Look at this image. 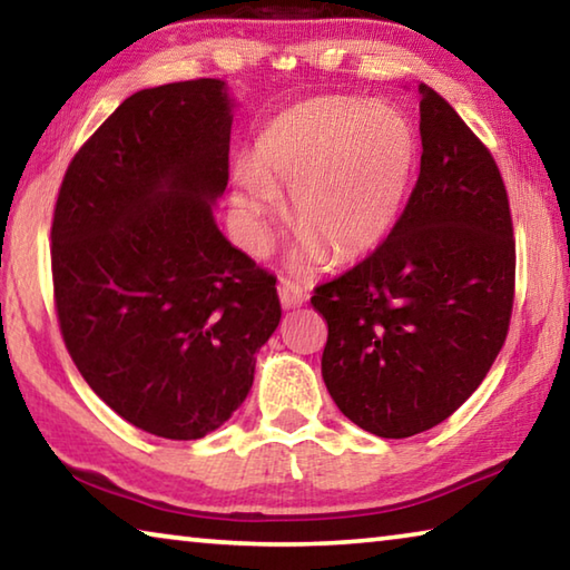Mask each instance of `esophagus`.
<instances>
[{
	"mask_svg": "<svg viewBox=\"0 0 570 570\" xmlns=\"http://www.w3.org/2000/svg\"><path fill=\"white\" fill-rule=\"evenodd\" d=\"M278 298H282V304L286 308L302 306L306 302V288L302 284L292 282V278H284V282L278 284Z\"/></svg>",
	"mask_w": 570,
	"mask_h": 570,
	"instance_id": "34e87169",
	"label": "esophagus"
}]
</instances>
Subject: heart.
Segmentation results:
<instances>
[{
  "label": "heart",
  "mask_w": 570,
  "mask_h": 570,
  "mask_svg": "<svg viewBox=\"0 0 570 570\" xmlns=\"http://www.w3.org/2000/svg\"><path fill=\"white\" fill-rule=\"evenodd\" d=\"M414 135L397 110L330 100L284 112L256 142L250 173L236 178V206L258 226L292 196L304 254L350 258L377 244L397 214Z\"/></svg>",
  "instance_id": "1"
}]
</instances>
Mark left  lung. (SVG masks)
Returning <instances> with one entry per match:
<instances>
[{
  "label": "left lung",
  "instance_id": "left-lung-1",
  "mask_svg": "<svg viewBox=\"0 0 570 570\" xmlns=\"http://www.w3.org/2000/svg\"><path fill=\"white\" fill-rule=\"evenodd\" d=\"M420 176L390 236L314 288L326 320L322 377L346 417L377 438L448 420L503 350L515 238L493 153L420 85Z\"/></svg>",
  "mask_w": 570,
  "mask_h": 570
}]
</instances>
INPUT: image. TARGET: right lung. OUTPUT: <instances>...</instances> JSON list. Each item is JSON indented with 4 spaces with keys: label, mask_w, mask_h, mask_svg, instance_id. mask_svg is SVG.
<instances>
[{
    "label": "right lung",
    "mask_w": 570,
    "mask_h": 570,
    "mask_svg": "<svg viewBox=\"0 0 570 570\" xmlns=\"http://www.w3.org/2000/svg\"><path fill=\"white\" fill-rule=\"evenodd\" d=\"M230 100L220 80L130 95L65 170L52 216L55 312L92 392L142 432L198 440L254 384L282 320L276 276L228 244Z\"/></svg>",
    "instance_id": "add662e5"
}]
</instances>
